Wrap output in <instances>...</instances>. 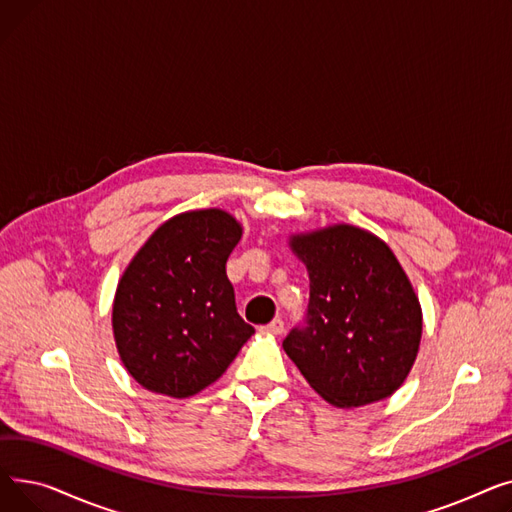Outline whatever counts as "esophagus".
<instances>
[{
  "label": "esophagus",
  "instance_id": "esophagus-1",
  "mask_svg": "<svg viewBox=\"0 0 512 512\" xmlns=\"http://www.w3.org/2000/svg\"><path fill=\"white\" fill-rule=\"evenodd\" d=\"M263 330H265V332H270V334L280 336V334L284 332V321H282L280 317H276V319H274V321H270V324H267Z\"/></svg>",
  "mask_w": 512,
  "mask_h": 512
}]
</instances>
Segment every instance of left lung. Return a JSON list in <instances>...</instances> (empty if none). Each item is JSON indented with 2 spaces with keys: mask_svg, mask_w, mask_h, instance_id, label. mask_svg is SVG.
<instances>
[{
  "mask_svg": "<svg viewBox=\"0 0 512 512\" xmlns=\"http://www.w3.org/2000/svg\"><path fill=\"white\" fill-rule=\"evenodd\" d=\"M309 272L305 324L282 346L334 407L394 394L417 359L421 305L398 259L375 234L336 224L290 236Z\"/></svg>",
  "mask_w": 512,
  "mask_h": 512,
  "instance_id": "left-lung-1",
  "label": "left lung"
}]
</instances>
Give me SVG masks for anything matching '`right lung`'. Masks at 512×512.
<instances>
[{"label": "right lung", "instance_id": "1", "mask_svg": "<svg viewBox=\"0 0 512 512\" xmlns=\"http://www.w3.org/2000/svg\"><path fill=\"white\" fill-rule=\"evenodd\" d=\"M240 236V224L222 209L186 211L161 224L128 263L112 328L126 371L143 388L193 396L253 336L226 276Z\"/></svg>", "mask_w": 512, "mask_h": 512}]
</instances>
